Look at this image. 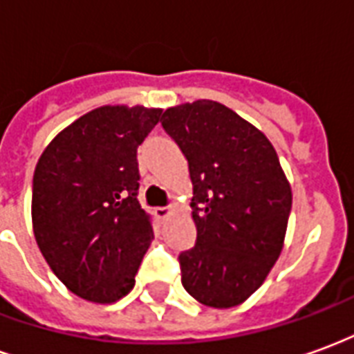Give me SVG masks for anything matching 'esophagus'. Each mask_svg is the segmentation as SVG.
<instances>
[{"mask_svg": "<svg viewBox=\"0 0 354 354\" xmlns=\"http://www.w3.org/2000/svg\"><path fill=\"white\" fill-rule=\"evenodd\" d=\"M172 214V208L170 207H157L155 208V216L159 218V220H165V218H169Z\"/></svg>", "mask_w": 354, "mask_h": 354, "instance_id": "34e87169", "label": "esophagus"}]
</instances>
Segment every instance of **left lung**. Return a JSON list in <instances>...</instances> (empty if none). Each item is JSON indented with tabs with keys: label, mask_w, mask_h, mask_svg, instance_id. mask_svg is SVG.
Segmentation results:
<instances>
[{
	"label": "left lung",
	"mask_w": 354,
	"mask_h": 354,
	"mask_svg": "<svg viewBox=\"0 0 354 354\" xmlns=\"http://www.w3.org/2000/svg\"><path fill=\"white\" fill-rule=\"evenodd\" d=\"M189 165L195 246L178 256L182 284L216 309L243 304L279 260L292 189L274 147L254 124L212 100L161 117Z\"/></svg>",
	"instance_id": "1"
}]
</instances>
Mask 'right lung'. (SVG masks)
<instances>
[{"label": "right lung", "mask_w": 354, "mask_h": 354, "mask_svg": "<svg viewBox=\"0 0 354 354\" xmlns=\"http://www.w3.org/2000/svg\"><path fill=\"white\" fill-rule=\"evenodd\" d=\"M162 109L102 106L58 134L37 161L32 222L43 258L75 296L113 304L134 286L153 239L138 203L136 151Z\"/></svg>", "instance_id": "add662e5"}]
</instances>
